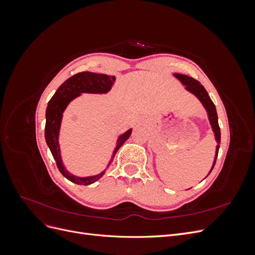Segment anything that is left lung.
Instances as JSON below:
<instances>
[{
  "label": "left lung",
  "instance_id": "left-lung-1",
  "mask_svg": "<svg viewBox=\"0 0 255 255\" xmlns=\"http://www.w3.org/2000/svg\"><path fill=\"white\" fill-rule=\"evenodd\" d=\"M173 75L184 85L185 89L188 90L189 92H191L192 95H195L200 100V102L202 103V105L204 106V109L207 112L208 120H210V123L212 126L213 132H214V135H215V139H216V141H217V145H216V153H215L214 163H213V166L211 168L210 172H208V174H210L213 170L215 164H216V159H217L219 146H220L219 145L220 144V128H219V125H218V116H217V112H216L215 104L213 103L210 96H208L205 88L197 80L190 78V76H188V75L180 74V73H174Z\"/></svg>",
  "mask_w": 255,
  "mask_h": 255
}]
</instances>
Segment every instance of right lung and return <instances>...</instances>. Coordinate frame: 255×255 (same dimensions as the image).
Masks as SVG:
<instances>
[{
  "label": "right lung",
  "instance_id": "1",
  "mask_svg": "<svg viewBox=\"0 0 255 255\" xmlns=\"http://www.w3.org/2000/svg\"><path fill=\"white\" fill-rule=\"evenodd\" d=\"M116 81L115 76L107 74H99L94 72H80L74 74L70 79H68L63 83L56 90L55 94L48 103L47 112H45V128H44V137L47 144L51 150L52 155L56 161V165L60 173L66 179L71 181L78 185H89L97 182L100 177H102L107 168L110 167L112 161L116 155V153L119 150L120 146L125 143L132 133V128L128 129L126 133H123L118 137L117 145L114 149L111 160L107 164L105 170L100 172L99 174L91 176H76L69 172L64 166L63 159H61L60 146H59V130L61 119H63V113L66 107L72 100L81 96V94L87 92V94H106L109 92Z\"/></svg>",
  "mask_w": 255,
  "mask_h": 255
}]
</instances>
